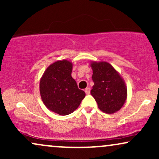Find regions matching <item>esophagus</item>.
Masks as SVG:
<instances>
[{
  "instance_id": "1",
  "label": "esophagus",
  "mask_w": 159,
  "mask_h": 159,
  "mask_svg": "<svg viewBox=\"0 0 159 159\" xmlns=\"http://www.w3.org/2000/svg\"><path fill=\"white\" fill-rule=\"evenodd\" d=\"M85 93H86V94H90V88H89V87H87V88H86L85 89Z\"/></svg>"
}]
</instances>
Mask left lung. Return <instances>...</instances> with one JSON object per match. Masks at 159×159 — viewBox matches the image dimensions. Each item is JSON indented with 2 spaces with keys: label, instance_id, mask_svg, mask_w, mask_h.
I'll return each mask as SVG.
<instances>
[{
  "label": "left lung",
  "instance_id": "1",
  "mask_svg": "<svg viewBox=\"0 0 159 159\" xmlns=\"http://www.w3.org/2000/svg\"><path fill=\"white\" fill-rule=\"evenodd\" d=\"M90 66L94 82L90 93L98 108L109 114L120 110L127 98V87L123 78L107 62L92 61Z\"/></svg>",
  "mask_w": 159,
  "mask_h": 159
}]
</instances>
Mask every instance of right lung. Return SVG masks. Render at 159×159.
I'll return each instance as SVG.
<instances>
[{
	"label": "right lung",
	"mask_w": 159,
	"mask_h": 159,
	"mask_svg": "<svg viewBox=\"0 0 159 159\" xmlns=\"http://www.w3.org/2000/svg\"><path fill=\"white\" fill-rule=\"evenodd\" d=\"M72 62L57 61L45 69L39 81L40 96L45 107L61 116L72 114L85 97L72 78Z\"/></svg>",
	"instance_id": "obj_1"
}]
</instances>
